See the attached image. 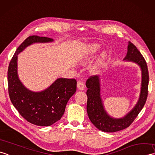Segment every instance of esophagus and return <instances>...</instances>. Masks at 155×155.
Wrapping results in <instances>:
<instances>
[{
  "label": "esophagus",
  "instance_id": "esophagus-1",
  "mask_svg": "<svg viewBox=\"0 0 155 155\" xmlns=\"http://www.w3.org/2000/svg\"><path fill=\"white\" fill-rule=\"evenodd\" d=\"M77 88L79 90V91H82L84 88V84L81 81H78L77 82Z\"/></svg>",
  "mask_w": 155,
  "mask_h": 155
}]
</instances>
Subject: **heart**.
I'll return each mask as SVG.
<instances>
[{
  "label": "heart",
  "instance_id": "obj_1",
  "mask_svg": "<svg viewBox=\"0 0 155 155\" xmlns=\"http://www.w3.org/2000/svg\"><path fill=\"white\" fill-rule=\"evenodd\" d=\"M100 48V45L96 43H92L85 47L84 49L83 54L82 57V61L85 62L86 61L91 59V58L93 57V55L98 51ZM107 57V53L106 51H103L100 54L98 61H97V66H102L105 62Z\"/></svg>",
  "mask_w": 155,
  "mask_h": 155
}]
</instances>
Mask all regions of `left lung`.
Segmentation results:
<instances>
[{"mask_svg":"<svg viewBox=\"0 0 155 155\" xmlns=\"http://www.w3.org/2000/svg\"><path fill=\"white\" fill-rule=\"evenodd\" d=\"M127 50V55L124 60L132 61L140 66L142 71V82L139 101L126 116L116 119L110 117L107 114L100 96V82L98 76L94 75L90 77L86 82L88 88L86 91L88 97L86 110L88 117L96 128L104 132H116L128 127L143 109L148 96L149 77L146 61L132 43L129 42Z\"/></svg>","mask_w":155,"mask_h":155,"instance_id":"1","label":"left lung"}]
</instances>
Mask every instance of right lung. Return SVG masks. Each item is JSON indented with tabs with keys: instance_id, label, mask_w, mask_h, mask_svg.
Wrapping results in <instances>:
<instances>
[{
	"instance_id": "obj_1",
	"label": "right lung",
	"mask_w": 155,
	"mask_h": 155,
	"mask_svg": "<svg viewBox=\"0 0 155 155\" xmlns=\"http://www.w3.org/2000/svg\"><path fill=\"white\" fill-rule=\"evenodd\" d=\"M53 39L38 35L29 36L14 53L8 69V94L13 106L25 120L38 126H50L64 114L71 97L77 91L74 78H60L45 91L35 92L26 88L18 77V55L34 43H48Z\"/></svg>"
}]
</instances>
